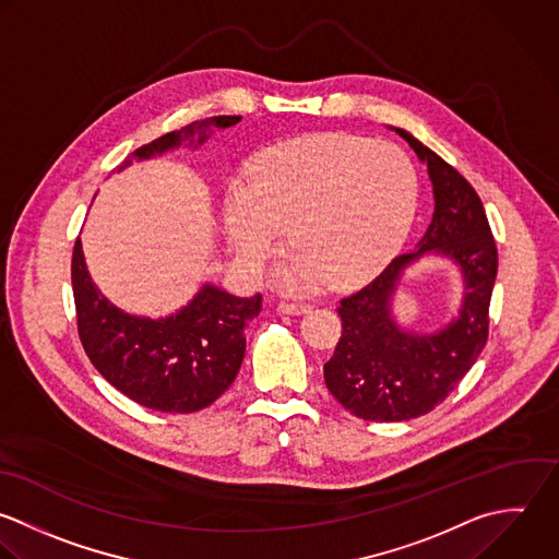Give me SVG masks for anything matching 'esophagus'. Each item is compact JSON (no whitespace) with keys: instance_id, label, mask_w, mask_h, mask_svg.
I'll return each instance as SVG.
<instances>
[{"instance_id":"1","label":"esophagus","mask_w":559,"mask_h":559,"mask_svg":"<svg viewBox=\"0 0 559 559\" xmlns=\"http://www.w3.org/2000/svg\"><path fill=\"white\" fill-rule=\"evenodd\" d=\"M278 311L287 313V316H302V313L311 311V305H307V302H281Z\"/></svg>"}]
</instances>
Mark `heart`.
Wrapping results in <instances>:
<instances>
[{
	"label": "heart",
	"mask_w": 559,
	"mask_h": 559,
	"mask_svg": "<svg viewBox=\"0 0 559 559\" xmlns=\"http://www.w3.org/2000/svg\"><path fill=\"white\" fill-rule=\"evenodd\" d=\"M418 209V174L394 143L359 134H311L259 152L248 182L228 185L222 219L237 259L257 272L281 228L298 250L278 270L287 289L331 278L357 285L403 248Z\"/></svg>",
	"instance_id": "b5f03b06"
}]
</instances>
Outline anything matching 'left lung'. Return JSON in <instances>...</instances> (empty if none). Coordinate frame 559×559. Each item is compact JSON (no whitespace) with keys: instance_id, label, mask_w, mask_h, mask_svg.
Segmentation results:
<instances>
[{"instance_id":"obj_1","label":"left lung","mask_w":559,"mask_h":559,"mask_svg":"<svg viewBox=\"0 0 559 559\" xmlns=\"http://www.w3.org/2000/svg\"><path fill=\"white\" fill-rule=\"evenodd\" d=\"M392 130L427 165L433 217L414 252L396 257L370 285L340 302L344 331L324 364V381L337 403L372 423L425 416L457 388L488 342V309L499 267L486 209L471 182L412 132ZM427 253L449 258L463 274L465 292L451 323L418 334L397 324L393 298L404 272Z\"/></svg>"}]
</instances>
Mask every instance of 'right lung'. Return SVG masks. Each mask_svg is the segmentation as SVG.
Here are the masks:
<instances>
[{"label": "right lung", "instance_id": "1", "mask_svg": "<svg viewBox=\"0 0 559 559\" xmlns=\"http://www.w3.org/2000/svg\"><path fill=\"white\" fill-rule=\"evenodd\" d=\"M239 115L193 121L141 145L117 169L178 150L200 147L213 132L239 123ZM71 285L78 335L97 372L130 401L191 414L215 403L235 381L246 355V326L261 311V294L239 298L204 283L176 313L152 320L115 307L93 283L80 239L73 246Z\"/></svg>", "mask_w": 559, "mask_h": 559}]
</instances>
